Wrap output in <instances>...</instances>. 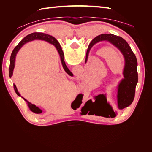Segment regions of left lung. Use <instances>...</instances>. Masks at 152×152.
Instances as JSON below:
<instances>
[{"instance_id":"1","label":"left lung","mask_w":152,"mask_h":152,"mask_svg":"<svg viewBox=\"0 0 152 152\" xmlns=\"http://www.w3.org/2000/svg\"><path fill=\"white\" fill-rule=\"evenodd\" d=\"M103 40L108 41L115 45L121 52L125 60L123 71L124 79L118 84L117 87V108L118 110H122L129 107L134 98L136 86L138 81L137 59L128 43L123 38L113 34H104L96 37L90 42L86 53L85 63L87 62L89 53L92 47L96 43ZM57 42H58V40ZM94 98L96 100L94 103L98 99V96H95ZM90 100L91 101V99ZM111 116L112 117H115V113L113 112Z\"/></svg>"}]
</instances>
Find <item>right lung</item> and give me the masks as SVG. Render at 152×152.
Here are the masks:
<instances>
[{"instance_id":"obj_1","label":"right lung","mask_w":152,"mask_h":152,"mask_svg":"<svg viewBox=\"0 0 152 152\" xmlns=\"http://www.w3.org/2000/svg\"><path fill=\"white\" fill-rule=\"evenodd\" d=\"M42 40L46 41V42H48L50 44H53L54 46L56 47V48L58 50V52L59 54V56H60L61 61V63H62V65H63L64 70H65V71L68 73V75L73 76V74L72 73V72L70 70H69V69L67 68L66 64L65 63V61H64V54H63V52L62 49L60 46V45H59V42H57V40L55 39L54 37H53V36L50 35L43 34V33H40V32H35V33H32V34H30L27 36H26L25 37L16 45L15 48L14 49V50H12V52L11 55V58H10V68H9V74H10V78H11V77L12 76L13 70H14V68H15V66L16 56L18 52L19 51V50L21 48V47L25 44L30 42V41H32V40ZM13 86H14V89H15L16 93L17 94L18 96H20V94L19 93V92L18 91V89L16 88V85L13 84ZM23 98L24 100H25L26 102H27V103H28V107H29V108H30L31 111H32L35 113H38V114L41 113L42 112V110H41L39 107H36L35 104H31V103L28 102V101L25 99L24 98Z\"/></svg>"}]
</instances>
